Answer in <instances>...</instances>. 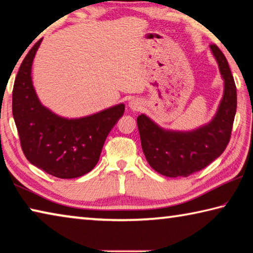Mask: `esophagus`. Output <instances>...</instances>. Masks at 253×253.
I'll use <instances>...</instances> for the list:
<instances>
[{"label":"esophagus","mask_w":253,"mask_h":253,"mask_svg":"<svg viewBox=\"0 0 253 253\" xmlns=\"http://www.w3.org/2000/svg\"><path fill=\"white\" fill-rule=\"evenodd\" d=\"M129 106L132 111H139L141 109V102L138 98H132L129 102Z\"/></svg>","instance_id":"1"}]
</instances>
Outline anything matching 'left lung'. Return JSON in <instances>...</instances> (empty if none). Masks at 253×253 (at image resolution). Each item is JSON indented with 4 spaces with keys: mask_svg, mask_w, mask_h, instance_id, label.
<instances>
[{
    "mask_svg": "<svg viewBox=\"0 0 253 253\" xmlns=\"http://www.w3.org/2000/svg\"><path fill=\"white\" fill-rule=\"evenodd\" d=\"M224 81V93L212 121L193 131L165 130L147 115L136 119L146 159L157 172L167 177H187L218 158L230 141L237 112V87L225 56L210 45Z\"/></svg>",
    "mask_w": 253,
    "mask_h": 253,
    "instance_id": "obj_1",
    "label": "left lung"
}]
</instances>
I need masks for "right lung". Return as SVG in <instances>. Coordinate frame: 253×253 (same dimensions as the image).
Instances as JSON below:
<instances>
[{"instance_id":"obj_1","label":"right lung","mask_w":253,"mask_h":253,"mask_svg":"<svg viewBox=\"0 0 253 253\" xmlns=\"http://www.w3.org/2000/svg\"><path fill=\"white\" fill-rule=\"evenodd\" d=\"M36 42L24 57L12 92V113L21 148L30 163L63 179L81 177L98 163L103 144L124 113V104L80 119L59 117L41 104L32 85Z\"/></svg>"}]
</instances>
